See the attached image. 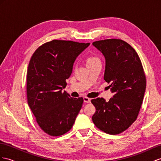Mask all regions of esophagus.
<instances>
[{
	"label": "esophagus",
	"mask_w": 161,
	"mask_h": 161,
	"mask_svg": "<svg viewBox=\"0 0 161 161\" xmlns=\"http://www.w3.org/2000/svg\"><path fill=\"white\" fill-rule=\"evenodd\" d=\"M84 101L86 103H90V101H91V99L88 97H84Z\"/></svg>",
	"instance_id": "34e87169"
}]
</instances>
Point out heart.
<instances>
[{"instance_id": "obj_1", "label": "heart", "mask_w": 161, "mask_h": 161, "mask_svg": "<svg viewBox=\"0 0 161 161\" xmlns=\"http://www.w3.org/2000/svg\"><path fill=\"white\" fill-rule=\"evenodd\" d=\"M99 61L101 60L97 56H90L87 59V65L96 63L97 62H99Z\"/></svg>"}]
</instances>
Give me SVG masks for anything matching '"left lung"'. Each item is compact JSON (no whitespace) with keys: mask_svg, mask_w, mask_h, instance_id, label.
<instances>
[{"mask_svg":"<svg viewBox=\"0 0 161 161\" xmlns=\"http://www.w3.org/2000/svg\"><path fill=\"white\" fill-rule=\"evenodd\" d=\"M105 58L104 80L114 94L108 102L92 99L96 112L92 120L98 129L110 135L126 130L137 119L146 87V78L137 53L125 41H94Z\"/></svg>","mask_w":161,"mask_h":161,"instance_id":"1","label":"left lung"}]
</instances>
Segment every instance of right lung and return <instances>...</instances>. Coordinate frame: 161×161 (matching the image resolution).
I'll return each mask as SVG.
<instances>
[{"label": "right lung", "mask_w": 161, "mask_h": 161, "mask_svg": "<svg viewBox=\"0 0 161 161\" xmlns=\"http://www.w3.org/2000/svg\"><path fill=\"white\" fill-rule=\"evenodd\" d=\"M89 45L54 39L39 46L31 57L26 76L28 104L45 133L63 135L75 122L83 98H72L62 90L76 58Z\"/></svg>", "instance_id": "add662e5"}]
</instances>
